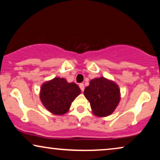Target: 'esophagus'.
I'll return each mask as SVG.
<instances>
[{
	"label": "esophagus",
	"instance_id": "34e87169",
	"mask_svg": "<svg viewBox=\"0 0 160 160\" xmlns=\"http://www.w3.org/2000/svg\"><path fill=\"white\" fill-rule=\"evenodd\" d=\"M79 87H80L81 90H82V92H84V84H82V83H81V84H79Z\"/></svg>",
	"mask_w": 160,
	"mask_h": 160
}]
</instances>
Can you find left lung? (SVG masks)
<instances>
[{
  "label": "left lung",
  "mask_w": 160,
  "mask_h": 160,
  "mask_svg": "<svg viewBox=\"0 0 160 160\" xmlns=\"http://www.w3.org/2000/svg\"><path fill=\"white\" fill-rule=\"evenodd\" d=\"M84 95L90 103L92 113L98 117L111 115L121 99L119 86L104 77L92 79L85 88Z\"/></svg>",
  "instance_id": "8db88e82"
}]
</instances>
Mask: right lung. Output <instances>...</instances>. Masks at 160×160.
I'll return each mask as SVG.
<instances>
[{
	"label": "right lung",
	"mask_w": 160,
	"mask_h": 160,
	"mask_svg": "<svg viewBox=\"0 0 160 160\" xmlns=\"http://www.w3.org/2000/svg\"><path fill=\"white\" fill-rule=\"evenodd\" d=\"M81 94L75 83H68L64 78L56 77L41 85L40 99L43 106L54 115H63L68 111L72 102Z\"/></svg>",
	"instance_id": "obj_1"
}]
</instances>
